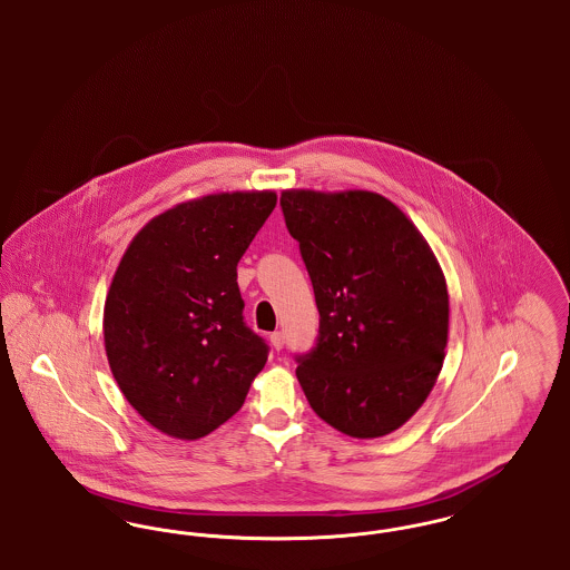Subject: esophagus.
Segmentation results:
<instances>
[{
	"label": "esophagus",
	"mask_w": 570,
	"mask_h": 570,
	"mask_svg": "<svg viewBox=\"0 0 570 570\" xmlns=\"http://www.w3.org/2000/svg\"><path fill=\"white\" fill-rule=\"evenodd\" d=\"M272 346L275 351H282V348H284V333H282V331L272 333Z\"/></svg>",
	"instance_id": "1"
}]
</instances>
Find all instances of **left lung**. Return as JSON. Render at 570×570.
I'll use <instances>...</instances> for the list:
<instances>
[{"label":"left lung","mask_w":570,"mask_h":570,"mask_svg":"<svg viewBox=\"0 0 570 570\" xmlns=\"http://www.w3.org/2000/svg\"><path fill=\"white\" fill-rule=\"evenodd\" d=\"M279 207L321 314L316 344L295 354L303 393L344 434H391L444 361L449 293L434 252L374 191L288 190Z\"/></svg>","instance_id":"8db88e82"}]
</instances>
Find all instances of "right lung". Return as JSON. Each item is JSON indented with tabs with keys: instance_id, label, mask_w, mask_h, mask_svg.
Here are the masks:
<instances>
[{
	"instance_id": "right-lung-1",
	"label": "right lung",
	"mask_w": 570,
	"mask_h": 570,
	"mask_svg": "<svg viewBox=\"0 0 570 570\" xmlns=\"http://www.w3.org/2000/svg\"><path fill=\"white\" fill-rule=\"evenodd\" d=\"M273 191L214 194L154 217L126 249L105 305L110 372L156 430L194 440L239 407L269 346L244 321L237 265Z\"/></svg>"
}]
</instances>
